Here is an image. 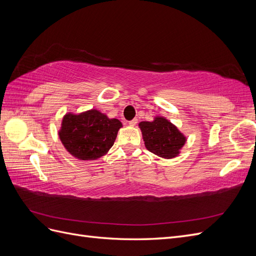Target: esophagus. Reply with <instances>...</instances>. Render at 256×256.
Returning a JSON list of instances; mask_svg holds the SVG:
<instances>
[{
  "label": "esophagus",
  "instance_id": "obj_1",
  "mask_svg": "<svg viewBox=\"0 0 256 256\" xmlns=\"http://www.w3.org/2000/svg\"><path fill=\"white\" fill-rule=\"evenodd\" d=\"M136 122H138V120H136V118H134L132 120H129V122H128V124H129L130 126H136Z\"/></svg>",
  "mask_w": 256,
  "mask_h": 256
}]
</instances>
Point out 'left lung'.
I'll use <instances>...</instances> for the list:
<instances>
[{
	"label": "left lung",
	"instance_id": "left-lung-1",
	"mask_svg": "<svg viewBox=\"0 0 256 256\" xmlns=\"http://www.w3.org/2000/svg\"><path fill=\"white\" fill-rule=\"evenodd\" d=\"M146 148L162 158H174L186 142V138L171 122L162 118L138 124Z\"/></svg>",
	"mask_w": 256,
	"mask_h": 256
}]
</instances>
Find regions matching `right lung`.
<instances>
[{"label":"right lung","mask_w":256,"mask_h":256,"mask_svg":"<svg viewBox=\"0 0 256 256\" xmlns=\"http://www.w3.org/2000/svg\"><path fill=\"white\" fill-rule=\"evenodd\" d=\"M120 127L118 120H110L97 110H90L79 115L66 114L58 134L74 157L95 160L113 146Z\"/></svg>","instance_id":"add662e5"}]
</instances>
